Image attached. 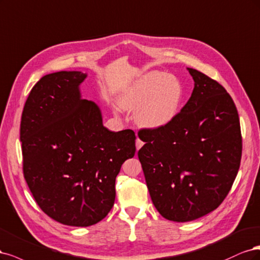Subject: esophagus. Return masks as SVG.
Listing matches in <instances>:
<instances>
[{"mask_svg":"<svg viewBox=\"0 0 260 260\" xmlns=\"http://www.w3.org/2000/svg\"><path fill=\"white\" fill-rule=\"evenodd\" d=\"M142 146H144V141H142V140L137 136V139H136V148H137V150H139Z\"/></svg>","mask_w":260,"mask_h":260,"instance_id":"1","label":"esophagus"}]
</instances>
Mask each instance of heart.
Masks as SVG:
<instances>
[{
    "instance_id": "b5f03b06",
    "label": "heart",
    "mask_w": 260,
    "mask_h": 260,
    "mask_svg": "<svg viewBox=\"0 0 260 260\" xmlns=\"http://www.w3.org/2000/svg\"><path fill=\"white\" fill-rule=\"evenodd\" d=\"M183 86L181 82L162 71H149L125 87L119 95L122 110L136 111L138 126L147 129L163 128L180 112Z\"/></svg>"
}]
</instances>
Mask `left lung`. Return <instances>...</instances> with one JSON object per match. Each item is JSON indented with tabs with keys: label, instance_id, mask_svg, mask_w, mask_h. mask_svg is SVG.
Listing matches in <instances>:
<instances>
[{
	"label": "left lung",
	"instance_id": "8db88e82",
	"mask_svg": "<svg viewBox=\"0 0 260 260\" xmlns=\"http://www.w3.org/2000/svg\"><path fill=\"white\" fill-rule=\"evenodd\" d=\"M194 81L171 124L141 129L138 157L152 203L164 218L187 222L218 207L237 177L242 155L238 110L218 82L187 68Z\"/></svg>",
	"mask_w": 260,
	"mask_h": 260
}]
</instances>
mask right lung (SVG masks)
I'll use <instances>...</instances> for the list:
<instances>
[{
  "mask_svg": "<svg viewBox=\"0 0 260 260\" xmlns=\"http://www.w3.org/2000/svg\"><path fill=\"white\" fill-rule=\"evenodd\" d=\"M81 71L46 74L31 89L20 124L23 175L46 215L73 227L103 220L115 199V178L135 155V133L111 132L102 110L82 98Z\"/></svg>",
  "mask_w": 260,
  "mask_h": 260,
  "instance_id": "1",
  "label": "right lung"
}]
</instances>
